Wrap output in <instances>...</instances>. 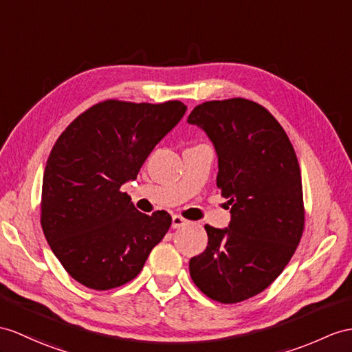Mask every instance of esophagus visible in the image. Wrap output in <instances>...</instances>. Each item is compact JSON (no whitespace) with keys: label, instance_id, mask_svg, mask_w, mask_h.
<instances>
[{"label":"esophagus","instance_id":"esophagus-1","mask_svg":"<svg viewBox=\"0 0 352 352\" xmlns=\"http://www.w3.org/2000/svg\"><path fill=\"white\" fill-rule=\"evenodd\" d=\"M188 224H190V221L185 219L181 215H173V218H171V227L173 228H182V227H186Z\"/></svg>","mask_w":352,"mask_h":352}]
</instances>
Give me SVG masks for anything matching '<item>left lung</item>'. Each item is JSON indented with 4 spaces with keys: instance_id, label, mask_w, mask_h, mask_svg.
Masks as SVG:
<instances>
[{
    "instance_id": "8db88e82",
    "label": "left lung",
    "mask_w": 352,
    "mask_h": 352,
    "mask_svg": "<svg viewBox=\"0 0 352 352\" xmlns=\"http://www.w3.org/2000/svg\"><path fill=\"white\" fill-rule=\"evenodd\" d=\"M188 122L215 144L217 186L231 206L228 228L204 226L208 248L190 260V275L215 302H243L280 275L303 236L297 155L276 118L251 100L201 102Z\"/></svg>"
}]
</instances>
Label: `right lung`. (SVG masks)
I'll return each mask as SVG.
<instances>
[{
    "label": "right lung",
    "mask_w": 352,
    "mask_h": 352,
    "mask_svg": "<svg viewBox=\"0 0 352 352\" xmlns=\"http://www.w3.org/2000/svg\"><path fill=\"white\" fill-rule=\"evenodd\" d=\"M182 101L106 100L58 137L43 175L40 222L68 275L107 291L133 280L166 236L171 217L134 208L122 184L135 179L152 149L185 115Z\"/></svg>",
    "instance_id": "1"
}]
</instances>
